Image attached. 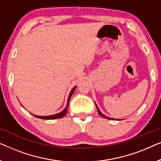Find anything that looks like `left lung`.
<instances>
[{
    "instance_id": "obj_1",
    "label": "left lung",
    "mask_w": 161,
    "mask_h": 161,
    "mask_svg": "<svg viewBox=\"0 0 161 161\" xmlns=\"http://www.w3.org/2000/svg\"><path fill=\"white\" fill-rule=\"evenodd\" d=\"M95 105H96V103H95ZM96 107H97V111H98V113H99V114H100V116H102L103 117H104V118H105V119H111V120H120V119H117L111 118V117H108V116H105L104 114H102V112H101V111H100V109H99V108L97 107V105H96Z\"/></svg>"
}]
</instances>
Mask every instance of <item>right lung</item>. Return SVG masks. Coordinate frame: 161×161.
Here are the masks:
<instances>
[{
  "instance_id": "add662e5",
  "label": "right lung",
  "mask_w": 161,
  "mask_h": 161,
  "mask_svg": "<svg viewBox=\"0 0 161 161\" xmlns=\"http://www.w3.org/2000/svg\"><path fill=\"white\" fill-rule=\"evenodd\" d=\"M75 88H76V86H74L73 88H72V89L71 90V92H70V93L69 94V97H68V98H67V105H66L65 108L62 111H61L60 113H58L56 114H53V115H50V116H37V115H34V114H33V115H34V116H36V117H37V118H39V119H55L62 118L63 116H64L66 114H67L68 107H69V100H70V98H71V97L72 95V94H73L74 91L75 90Z\"/></svg>"
}]
</instances>
